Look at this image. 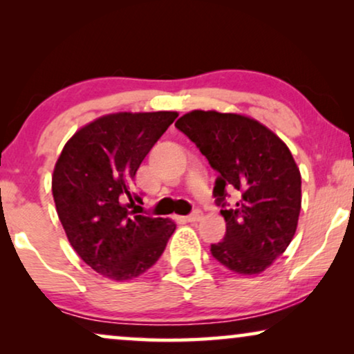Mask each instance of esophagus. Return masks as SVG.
<instances>
[{
	"label": "esophagus",
	"instance_id": "34e87169",
	"mask_svg": "<svg viewBox=\"0 0 354 354\" xmlns=\"http://www.w3.org/2000/svg\"><path fill=\"white\" fill-rule=\"evenodd\" d=\"M201 211L200 209H195V211H193L192 212V214H188L187 217H185V219L188 221V222H196V221H200L201 219Z\"/></svg>",
	"mask_w": 354,
	"mask_h": 354
}]
</instances>
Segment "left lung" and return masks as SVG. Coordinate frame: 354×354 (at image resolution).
Here are the masks:
<instances>
[{
	"label": "left lung",
	"instance_id": "obj_1",
	"mask_svg": "<svg viewBox=\"0 0 354 354\" xmlns=\"http://www.w3.org/2000/svg\"><path fill=\"white\" fill-rule=\"evenodd\" d=\"M176 127L219 172L212 195L225 219V236L211 254L235 274L256 275L287 250L301 209V174L287 145L241 114L192 111ZM239 193L235 207L226 190Z\"/></svg>",
	"mask_w": 354,
	"mask_h": 354
}]
</instances>
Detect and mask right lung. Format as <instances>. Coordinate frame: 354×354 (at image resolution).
I'll return each instance as SVG.
<instances>
[{
	"label": "right lung",
	"instance_id": "1",
	"mask_svg": "<svg viewBox=\"0 0 354 354\" xmlns=\"http://www.w3.org/2000/svg\"><path fill=\"white\" fill-rule=\"evenodd\" d=\"M177 115H103L77 130L57 158L51 183L57 216L75 253L104 277L124 282L147 272L176 230L172 221L137 214L127 201H140L135 174Z\"/></svg>",
	"mask_w": 354,
	"mask_h": 354
}]
</instances>
